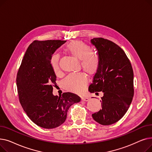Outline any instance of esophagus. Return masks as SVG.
Instances as JSON below:
<instances>
[{"instance_id": "1", "label": "esophagus", "mask_w": 152, "mask_h": 152, "mask_svg": "<svg viewBox=\"0 0 152 152\" xmlns=\"http://www.w3.org/2000/svg\"><path fill=\"white\" fill-rule=\"evenodd\" d=\"M81 100L82 101H84V102H87L89 100V98L87 97H82L81 98Z\"/></svg>"}]
</instances>
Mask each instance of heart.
Returning a JSON list of instances; mask_svg holds the SVG:
<instances>
[{"label": "heart", "instance_id": "1", "mask_svg": "<svg viewBox=\"0 0 152 152\" xmlns=\"http://www.w3.org/2000/svg\"><path fill=\"white\" fill-rule=\"evenodd\" d=\"M64 51L79 60L83 70L88 75H94L97 71L99 66V55L86 43L81 41H73L66 45ZM50 65L56 75L61 74L58 55L52 56ZM87 84V79L83 73L69 75L63 81L65 89L77 94L83 92Z\"/></svg>", "mask_w": 152, "mask_h": 152}]
</instances>
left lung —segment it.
Returning <instances> with one entry per match:
<instances>
[{
    "label": "left lung",
    "instance_id": "1",
    "mask_svg": "<svg viewBox=\"0 0 152 152\" xmlns=\"http://www.w3.org/2000/svg\"><path fill=\"white\" fill-rule=\"evenodd\" d=\"M91 41L98 51L99 66L89 91L103 93L101 110L92 116L98 123L110 125L123 118L132 102L133 69L124 51L113 42L102 37Z\"/></svg>",
    "mask_w": 152,
    "mask_h": 152
}]
</instances>
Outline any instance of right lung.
Segmentation results:
<instances>
[{
  "mask_svg": "<svg viewBox=\"0 0 152 152\" xmlns=\"http://www.w3.org/2000/svg\"><path fill=\"white\" fill-rule=\"evenodd\" d=\"M66 41H34L23 58L17 76L19 100L31 120L45 129H53L65 121L68 110L81 98L75 94L53 95L56 75L50 60Z\"/></svg>",
  "mask_w": 152,
  "mask_h": 152,
  "instance_id": "1",
  "label": "right lung"
}]
</instances>
